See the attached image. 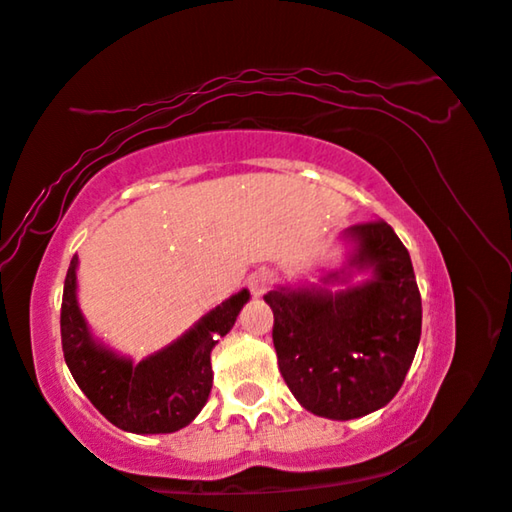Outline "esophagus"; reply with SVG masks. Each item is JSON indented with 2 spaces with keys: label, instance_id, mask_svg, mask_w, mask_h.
Instances as JSON below:
<instances>
[{
  "label": "esophagus",
  "instance_id": "34e87169",
  "mask_svg": "<svg viewBox=\"0 0 512 512\" xmlns=\"http://www.w3.org/2000/svg\"><path fill=\"white\" fill-rule=\"evenodd\" d=\"M272 281H274L272 272H268V270H256L254 274H249V288H251V293H254V295H263V293L268 291V288L272 286Z\"/></svg>",
  "mask_w": 512,
  "mask_h": 512
}]
</instances>
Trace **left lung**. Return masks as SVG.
<instances>
[{
  "label": "left lung",
  "instance_id": "left-lung-1",
  "mask_svg": "<svg viewBox=\"0 0 512 512\" xmlns=\"http://www.w3.org/2000/svg\"><path fill=\"white\" fill-rule=\"evenodd\" d=\"M353 244L342 270L318 284L265 295L279 372L314 416L353 420L383 409L409 372L420 342L422 302L411 256L385 221L346 228ZM369 271L362 285L347 281ZM328 283L347 286L330 292Z\"/></svg>",
  "mask_w": 512,
  "mask_h": 512
}]
</instances>
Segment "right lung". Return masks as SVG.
Masks as SVG:
<instances>
[{"mask_svg":"<svg viewBox=\"0 0 512 512\" xmlns=\"http://www.w3.org/2000/svg\"><path fill=\"white\" fill-rule=\"evenodd\" d=\"M78 256L71 258L62 298V351L78 388L106 420L131 434H170L187 427L212 390L210 353L228 335L249 291L221 302L182 337L133 362L99 342L78 307Z\"/></svg>","mask_w":512,"mask_h":512,"instance_id":"right-lung-1","label":"right lung"}]
</instances>
